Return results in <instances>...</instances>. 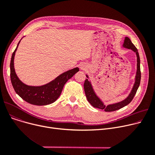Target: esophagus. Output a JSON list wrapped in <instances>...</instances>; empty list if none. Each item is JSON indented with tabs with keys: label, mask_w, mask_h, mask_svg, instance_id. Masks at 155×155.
I'll return each instance as SVG.
<instances>
[{
	"label": "esophagus",
	"mask_w": 155,
	"mask_h": 155,
	"mask_svg": "<svg viewBox=\"0 0 155 155\" xmlns=\"http://www.w3.org/2000/svg\"><path fill=\"white\" fill-rule=\"evenodd\" d=\"M80 69H82V70H85V67L84 66V64H82V65H80Z\"/></svg>",
	"instance_id": "obj_1"
}]
</instances>
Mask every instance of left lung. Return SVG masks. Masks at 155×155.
Returning <instances> with one entry per match:
<instances>
[{"mask_svg":"<svg viewBox=\"0 0 155 155\" xmlns=\"http://www.w3.org/2000/svg\"><path fill=\"white\" fill-rule=\"evenodd\" d=\"M123 46L125 48H127V49H129V50H131L132 51H133L136 53V57H137V70H136V74L135 77V82L131 92H130L129 95L124 100L115 104L105 105L104 104V102L101 100L99 97L95 94L91 81H89L88 80V78H89L88 76L86 75V77L87 78L85 80L84 82V91H85V93L86 97L88 101L93 107L100 109H103L105 112L115 111L123 108L125 107L126 105H128L133 99L134 97L137 92V88L140 85V81H141L140 58V55H139V53H138L137 48L133 44L131 41L130 40V39L128 37H125Z\"/></svg>","mask_w":155,"mask_h":155,"instance_id":"8db88e82","label":"left lung"}]
</instances>
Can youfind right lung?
I'll list each match as a JSON object with an SVG mask.
<instances>
[{
    "instance_id": "right-lung-1",
    "label": "right lung",
    "mask_w": 155,
    "mask_h": 155,
    "mask_svg": "<svg viewBox=\"0 0 155 155\" xmlns=\"http://www.w3.org/2000/svg\"><path fill=\"white\" fill-rule=\"evenodd\" d=\"M21 40L12 53L10 63L11 80L15 92L23 100L32 105H46L53 103L60 97L64 84L79 71V68L77 67L65 71L50 82L43 85L30 86L26 85L21 82L16 75L14 66L15 53Z\"/></svg>"
}]
</instances>
